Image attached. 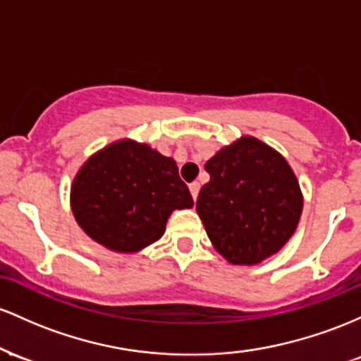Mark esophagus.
<instances>
[{
	"label": "esophagus",
	"instance_id": "esophagus-1",
	"mask_svg": "<svg viewBox=\"0 0 361 361\" xmlns=\"http://www.w3.org/2000/svg\"><path fill=\"white\" fill-rule=\"evenodd\" d=\"M200 182H191V184H189V191H191V196H192V200L196 201L197 200V194H200Z\"/></svg>",
	"mask_w": 361,
	"mask_h": 361
}]
</instances>
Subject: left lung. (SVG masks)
<instances>
[{
	"label": "left lung",
	"instance_id": "8db88e82",
	"mask_svg": "<svg viewBox=\"0 0 361 361\" xmlns=\"http://www.w3.org/2000/svg\"><path fill=\"white\" fill-rule=\"evenodd\" d=\"M196 212L216 252L254 266L276 254L297 230L303 194L281 153L254 136L218 149L204 165Z\"/></svg>",
	"mask_w": 361,
	"mask_h": 361
}]
</instances>
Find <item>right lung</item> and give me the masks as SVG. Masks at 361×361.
I'll list each match as a JSON object with an SVG mask.
<instances>
[{
  "mask_svg": "<svg viewBox=\"0 0 361 361\" xmlns=\"http://www.w3.org/2000/svg\"><path fill=\"white\" fill-rule=\"evenodd\" d=\"M70 202L83 232L121 254L159 240L172 212L194 204L176 160L129 137L85 161L73 179Z\"/></svg>",
  "mask_w": 361,
  "mask_h": 361,
  "instance_id": "right-lung-1",
  "label": "right lung"
}]
</instances>
